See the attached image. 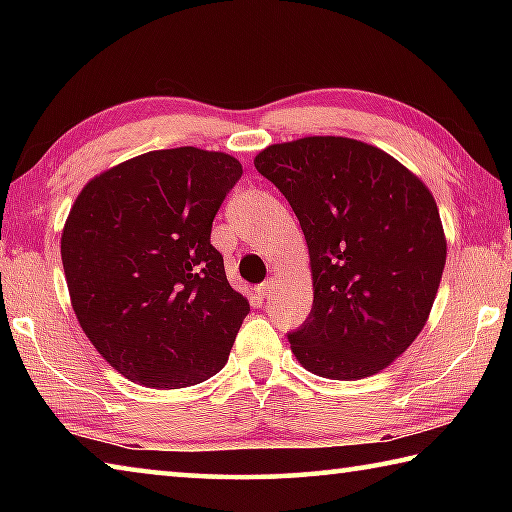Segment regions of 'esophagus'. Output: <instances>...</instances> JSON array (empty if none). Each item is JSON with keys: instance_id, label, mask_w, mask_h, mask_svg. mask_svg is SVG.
Masks as SVG:
<instances>
[{"instance_id": "1", "label": "esophagus", "mask_w": 512, "mask_h": 512, "mask_svg": "<svg viewBox=\"0 0 512 512\" xmlns=\"http://www.w3.org/2000/svg\"><path fill=\"white\" fill-rule=\"evenodd\" d=\"M273 289H275V280H273V277H268L266 282L259 284V287H257V293H259V296H262V298H268V296H271V291H273Z\"/></svg>"}]
</instances>
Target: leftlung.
<instances>
[{"label": "left lung", "mask_w": 512, "mask_h": 512, "mask_svg": "<svg viewBox=\"0 0 512 512\" xmlns=\"http://www.w3.org/2000/svg\"><path fill=\"white\" fill-rule=\"evenodd\" d=\"M255 169L309 246L314 307L289 332L293 354L320 377L375 375L422 332L438 293L447 244L436 201L391 155L350 137L273 144Z\"/></svg>", "instance_id": "left-lung-1"}]
</instances>
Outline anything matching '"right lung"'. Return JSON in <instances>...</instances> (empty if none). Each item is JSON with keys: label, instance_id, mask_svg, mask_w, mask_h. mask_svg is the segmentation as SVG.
<instances>
[{"label": "right lung", "instance_id": "1", "mask_svg": "<svg viewBox=\"0 0 512 512\" xmlns=\"http://www.w3.org/2000/svg\"><path fill=\"white\" fill-rule=\"evenodd\" d=\"M241 173L230 155L180 146L121 162L76 198L60 239L67 289L85 336L126 379L185 388L228 361L250 305L210 235Z\"/></svg>", "mask_w": 512, "mask_h": 512}]
</instances>
